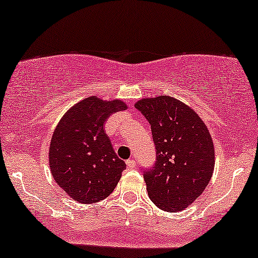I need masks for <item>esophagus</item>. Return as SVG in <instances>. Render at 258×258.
<instances>
[{"label": "esophagus", "instance_id": "1", "mask_svg": "<svg viewBox=\"0 0 258 258\" xmlns=\"http://www.w3.org/2000/svg\"><path fill=\"white\" fill-rule=\"evenodd\" d=\"M126 166H128V168H134L136 166L135 159H129V160H126Z\"/></svg>", "mask_w": 258, "mask_h": 258}]
</instances>
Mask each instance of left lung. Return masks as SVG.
Instances as JSON below:
<instances>
[{
    "label": "left lung",
    "mask_w": 258,
    "mask_h": 258,
    "mask_svg": "<svg viewBox=\"0 0 258 258\" xmlns=\"http://www.w3.org/2000/svg\"><path fill=\"white\" fill-rule=\"evenodd\" d=\"M135 107L151 124L157 161L144 178L149 199L165 212L191 205L211 180L214 146L191 107L168 95L145 98Z\"/></svg>",
    "instance_id": "obj_1"
}]
</instances>
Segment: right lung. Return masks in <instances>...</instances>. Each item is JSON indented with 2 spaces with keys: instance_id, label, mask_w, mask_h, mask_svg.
Returning a JSON list of instances; mask_svg holds the SVG:
<instances>
[{
  "instance_id": "obj_1",
  "label": "right lung",
  "mask_w": 258,
  "mask_h": 258,
  "mask_svg": "<svg viewBox=\"0 0 258 258\" xmlns=\"http://www.w3.org/2000/svg\"><path fill=\"white\" fill-rule=\"evenodd\" d=\"M126 107L117 99L88 97L67 111L53 130L50 171L58 186L75 201L99 202L119 182L126 165L114 153L104 125L111 114Z\"/></svg>"
}]
</instances>
